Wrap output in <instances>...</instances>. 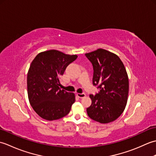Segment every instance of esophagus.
<instances>
[{
    "instance_id": "1",
    "label": "esophagus",
    "mask_w": 156,
    "mask_h": 156,
    "mask_svg": "<svg viewBox=\"0 0 156 156\" xmlns=\"http://www.w3.org/2000/svg\"><path fill=\"white\" fill-rule=\"evenodd\" d=\"M76 95H77V97L80 98H82L86 97V94L84 93H77L76 94Z\"/></svg>"
}]
</instances>
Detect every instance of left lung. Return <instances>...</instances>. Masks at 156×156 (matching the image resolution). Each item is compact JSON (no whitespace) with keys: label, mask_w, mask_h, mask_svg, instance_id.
<instances>
[{"label":"left lung","mask_w":156,"mask_h":156,"mask_svg":"<svg viewBox=\"0 0 156 156\" xmlns=\"http://www.w3.org/2000/svg\"><path fill=\"white\" fill-rule=\"evenodd\" d=\"M93 66V84L99 93L90 94V107L87 108L90 119L101 123L115 121L125 110L129 94V78L123 63L114 53L99 48L85 54Z\"/></svg>","instance_id":"obj_1"}]
</instances>
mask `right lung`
I'll use <instances>...</instances> for the list:
<instances>
[{"mask_svg": "<svg viewBox=\"0 0 156 156\" xmlns=\"http://www.w3.org/2000/svg\"><path fill=\"white\" fill-rule=\"evenodd\" d=\"M78 58L55 49L39 53L27 73V94L30 105L39 117L54 121L67 115L75 102V94L59 88V76Z\"/></svg>", "mask_w": 156, "mask_h": 156, "instance_id": "obj_1", "label": "right lung"}]
</instances>
